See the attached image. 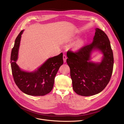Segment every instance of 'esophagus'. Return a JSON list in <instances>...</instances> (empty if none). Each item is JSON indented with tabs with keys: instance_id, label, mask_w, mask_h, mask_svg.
Here are the masks:
<instances>
[{
	"instance_id": "esophagus-1",
	"label": "esophagus",
	"mask_w": 124,
	"mask_h": 124,
	"mask_svg": "<svg viewBox=\"0 0 124 124\" xmlns=\"http://www.w3.org/2000/svg\"><path fill=\"white\" fill-rule=\"evenodd\" d=\"M63 61H64V62L65 63L66 62V60H67V56L66 54H63Z\"/></svg>"
}]
</instances>
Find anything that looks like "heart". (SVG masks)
Instances as JSON below:
<instances>
[{
    "instance_id": "heart-1",
    "label": "heart",
    "mask_w": 124,
    "mask_h": 124,
    "mask_svg": "<svg viewBox=\"0 0 124 124\" xmlns=\"http://www.w3.org/2000/svg\"><path fill=\"white\" fill-rule=\"evenodd\" d=\"M83 41L81 40H79L75 44V48L76 49H79L80 48L82 47L83 46Z\"/></svg>"
}]
</instances>
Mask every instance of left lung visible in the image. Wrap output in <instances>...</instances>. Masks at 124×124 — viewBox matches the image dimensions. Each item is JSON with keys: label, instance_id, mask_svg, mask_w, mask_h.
Returning a JSON list of instances; mask_svg holds the SVG:
<instances>
[{"label": "left lung", "instance_id": "8db88e82", "mask_svg": "<svg viewBox=\"0 0 124 124\" xmlns=\"http://www.w3.org/2000/svg\"><path fill=\"white\" fill-rule=\"evenodd\" d=\"M95 35L90 45L78 51H68L67 63L70 68L74 91L82 96H90L101 92L108 83L113 71V52L109 40L103 31L95 29ZM96 51L103 54L101 62L91 61Z\"/></svg>", "mask_w": 124, "mask_h": 124}]
</instances>
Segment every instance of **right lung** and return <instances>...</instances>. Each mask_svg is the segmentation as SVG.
I'll list each match as a JSON object with an SVG mask.
<instances>
[{"mask_svg": "<svg viewBox=\"0 0 124 124\" xmlns=\"http://www.w3.org/2000/svg\"><path fill=\"white\" fill-rule=\"evenodd\" d=\"M23 30L16 38L11 55L12 72L15 83L24 93L34 96H44L54 87V78L60 67L63 64V54L47 59L33 71L21 69L16 62L18 59Z\"/></svg>", "mask_w": 124, "mask_h": 124, "instance_id": "add662e5", "label": "right lung"}]
</instances>
